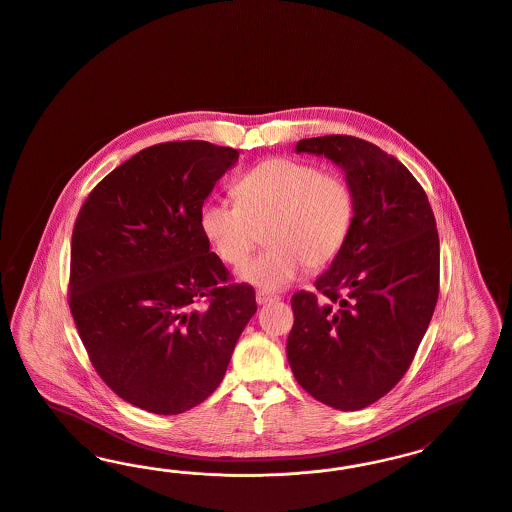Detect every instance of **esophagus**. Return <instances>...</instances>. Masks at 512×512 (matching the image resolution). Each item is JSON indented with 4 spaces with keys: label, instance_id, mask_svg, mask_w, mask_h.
I'll return each mask as SVG.
<instances>
[{
    "label": "esophagus",
    "instance_id": "esophagus-1",
    "mask_svg": "<svg viewBox=\"0 0 512 512\" xmlns=\"http://www.w3.org/2000/svg\"><path fill=\"white\" fill-rule=\"evenodd\" d=\"M278 301V295H272V293H266V291H257V303L259 305H268V303H274Z\"/></svg>",
    "mask_w": 512,
    "mask_h": 512
}]
</instances>
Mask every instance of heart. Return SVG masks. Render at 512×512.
Instances as JSON below:
<instances>
[{
    "mask_svg": "<svg viewBox=\"0 0 512 512\" xmlns=\"http://www.w3.org/2000/svg\"><path fill=\"white\" fill-rule=\"evenodd\" d=\"M238 202L211 200L200 211L207 244L225 265H242L261 240L266 249L238 270L263 291L293 284L305 266L331 265L347 246L356 196L335 171L295 158H270L251 167L234 186Z\"/></svg>",
    "mask_w": 512,
    "mask_h": 512,
    "instance_id": "1",
    "label": "heart"
}]
</instances>
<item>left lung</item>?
<instances>
[{"label":"left lung","instance_id":"obj_1","mask_svg":"<svg viewBox=\"0 0 512 512\" xmlns=\"http://www.w3.org/2000/svg\"><path fill=\"white\" fill-rule=\"evenodd\" d=\"M356 196L347 246L291 297L287 360L297 383L329 408L356 411L404 377L438 301L440 242L423 186L379 146L350 135L303 139Z\"/></svg>","mask_w":512,"mask_h":512}]
</instances>
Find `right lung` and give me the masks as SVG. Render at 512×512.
<instances>
[{"label":"right lung","instance_id":"right-lung-1","mask_svg":"<svg viewBox=\"0 0 512 512\" xmlns=\"http://www.w3.org/2000/svg\"><path fill=\"white\" fill-rule=\"evenodd\" d=\"M238 150L148 146L82 205L70 251V310L89 360L125 402L158 415L202 404L225 377L255 291L230 284L200 211Z\"/></svg>","mask_w":512,"mask_h":512}]
</instances>
